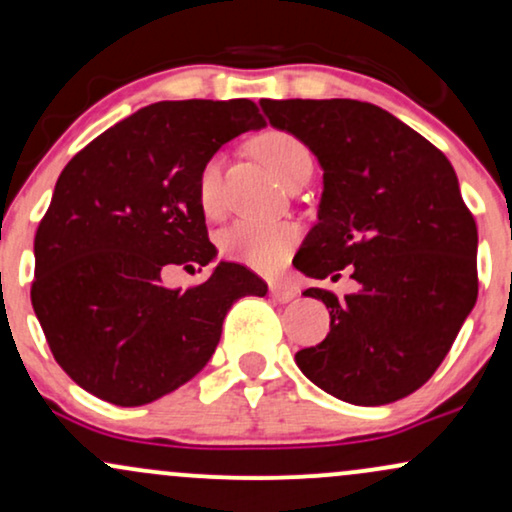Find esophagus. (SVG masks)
<instances>
[{"mask_svg":"<svg viewBox=\"0 0 512 512\" xmlns=\"http://www.w3.org/2000/svg\"><path fill=\"white\" fill-rule=\"evenodd\" d=\"M296 293L298 291L289 284H269V296H272L274 301H279V303L293 301V298H296Z\"/></svg>","mask_w":512,"mask_h":512,"instance_id":"esophagus-1","label":"esophagus"}]
</instances>
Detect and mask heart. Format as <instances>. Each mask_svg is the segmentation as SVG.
Returning a JSON list of instances; mask_svg holds the SVG:
<instances>
[{"label": "heart", "instance_id": "heart-1", "mask_svg": "<svg viewBox=\"0 0 512 512\" xmlns=\"http://www.w3.org/2000/svg\"><path fill=\"white\" fill-rule=\"evenodd\" d=\"M252 149L284 185L296 178L303 168L313 166L308 146L284 129L262 132ZM197 202L207 216L221 214V156H209L199 168ZM298 240H301V228L291 221L240 219L221 233L219 248L231 260L248 264L260 272H274L289 260Z\"/></svg>", "mask_w": 512, "mask_h": 512}]
</instances>
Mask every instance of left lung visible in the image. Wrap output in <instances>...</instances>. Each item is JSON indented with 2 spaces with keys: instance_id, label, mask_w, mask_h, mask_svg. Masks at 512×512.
<instances>
[{
  "instance_id": "obj_1",
  "label": "left lung",
  "mask_w": 512,
  "mask_h": 512,
  "mask_svg": "<svg viewBox=\"0 0 512 512\" xmlns=\"http://www.w3.org/2000/svg\"><path fill=\"white\" fill-rule=\"evenodd\" d=\"M269 125L291 132L322 166L317 223L296 267L358 291L330 308V334L296 354L317 387L349 404L411 395L448 356L477 303V223L443 151L373 103L260 101Z\"/></svg>"
}]
</instances>
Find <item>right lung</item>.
I'll return each mask as SVG.
<instances>
[{"label":"right lung","instance_id":"1","mask_svg":"<svg viewBox=\"0 0 512 512\" xmlns=\"http://www.w3.org/2000/svg\"><path fill=\"white\" fill-rule=\"evenodd\" d=\"M264 117L248 98L163 101L105 129L64 166L35 233L31 303L52 356L91 395L139 407L209 363L238 298L267 284L219 262L168 289L173 267L216 257L197 202L202 163Z\"/></svg>","mask_w":512,"mask_h":512}]
</instances>
